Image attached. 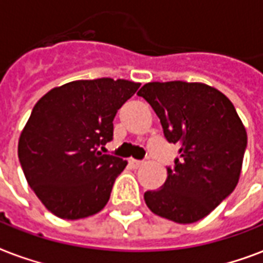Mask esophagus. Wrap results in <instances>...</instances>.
<instances>
[{
	"label": "esophagus",
	"mask_w": 263,
	"mask_h": 263,
	"mask_svg": "<svg viewBox=\"0 0 263 263\" xmlns=\"http://www.w3.org/2000/svg\"><path fill=\"white\" fill-rule=\"evenodd\" d=\"M129 164H131V166H134V168H139L140 165L143 164V161L134 160V158H129Z\"/></svg>",
	"instance_id": "1"
}]
</instances>
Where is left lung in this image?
<instances>
[{"instance_id":"8db88e82","label":"left lung","mask_w":263,"mask_h":263,"mask_svg":"<svg viewBox=\"0 0 263 263\" xmlns=\"http://www.w3.org/2000/svg\"><path fill=\"white\" fill-rule=\"evenodd\" d=\"M138 95L150 103L165 139L179 146V158L164 185L144 192L154 214L192 224L232 194L240 177L247 132L232 102L203 83L153 82Z\"/></svg>"}]
</instances>
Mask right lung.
<instances>
[{
  "label": "right lung",
  "mask_w": 263,
  "mask_h": 263,
  "mask_svg": "<svg viewBox=\"0 0 263 263\" xmlns=\"http://www.w3.org/2000/svg\"><path fill=\"white\" fill-rule=\"evenodd\" d=\"M140 83L101 78L50 90L34 106L18 139L27 181L45 208L64 220L101 212L127 166L98 148L113 139V120Z\"/></svg>",
  "instance_id": "1"
}]
</instances>
